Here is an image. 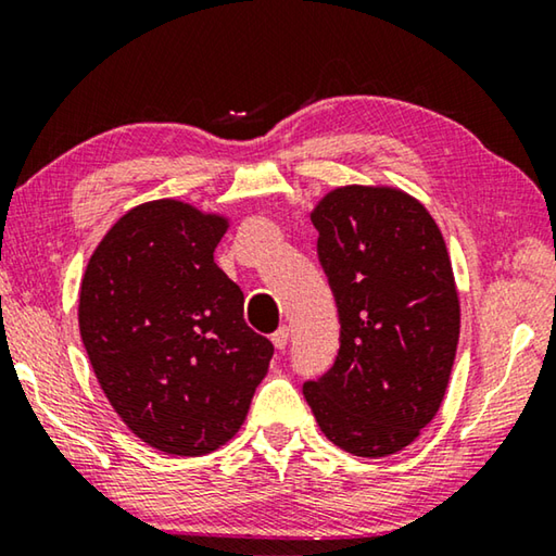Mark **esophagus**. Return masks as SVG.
Listing matches in <instances>:
<instances>
[{
  "label": "esophagus",
  "mask_w": 556,
  "mask_h": 556,
  "mask_svg": "<svg viewBox=\"0 0 556 556\" xmlns=\"http://www.w3.org/2000/svg\"><path fill=\"white\" fill-rule=\"evenodd\" d=\"M271 343H275V348H279V351H285L287 343H289V328L279 326L277 331L271 333Z\"/></svg>",
  "instance_id": "obj_1"
}]
</instances>
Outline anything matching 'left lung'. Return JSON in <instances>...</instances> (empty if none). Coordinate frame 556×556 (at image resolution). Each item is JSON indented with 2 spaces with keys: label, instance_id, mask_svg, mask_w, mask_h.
I'll use <instances>...</instances> for the list:
<instances>
[{
  "label": "left lung",
  "instance_id": "1",
  "mask_svg": "<svg viewBox=\"0 0 556 556\" xmlns=\"http://www.w3.org/2000/svg\"><path fill=\"white\" fill-rule=\"evenodd\" d=\"M312 220L341 336L304 397L348 454H394L434 419L454 368L460 314L444 238L392 188H338Z\"/></svg>",
  "mask_w": 556,
  "mask_h": 556
}]
</instances>
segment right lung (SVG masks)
Here are the masks:
<instances>
[{"label": "right lung", "instance_id": "add662e5", "mask_svg": "<svg viewBox=\"0 0 556 556\" xmlns=\"http://www.w3.org/2000/svg\"><path fill=\"white\" fill-rule=\"evenodd\" d=\"M225 228L178 201L137 205L80 285V336L102 392L139 439L174 456L230 441L275 355L213 262Z\"/></svg>", "mask_w": 556, "mask_h": 556}]
</instances>
